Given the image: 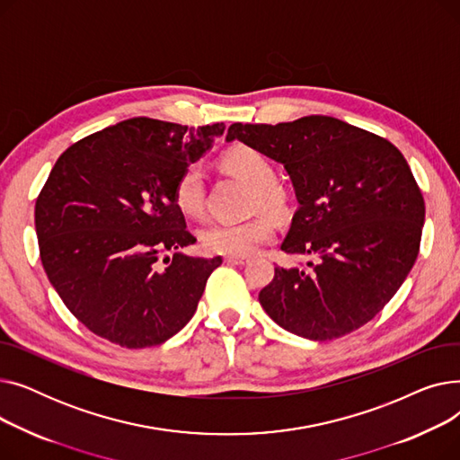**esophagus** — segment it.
Segmentation results:
<instances>
[{
  "label": "esophagus",
  "mask_w": 460,
  "mask_h": 460,
  "mask_svg": "<svg viewBox=\"0 0 460 460\" xmlns=\"http://www.w3.org/2000/svg\"><path fill=\"white\" fill-rule=\"evenodd\" d=\"M224 261L227 264H238V267H244V264L250 262V257H226Z\"/></svg>",
  "instance_id": "34e87169"
}]
</instances>
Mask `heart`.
<instances>
[{
    "label": "heart",
    "instance_id": "1",
    "mask_svg": "<svg viewBox=\"0 0 460 460\" xmlns=\"http://www.w3.org/2000/svg\"><path fill=\"white\" fill-rule=\"evenodd\" d=\"M227 169L255 188V205L279 212L285 207L283 191L276 186L278 175L272 162L252 147H236L224 158ZM173 203L186 216H201L205 208V169L201 162L188 164L173 184ZM276 234L269 216H253L244 222H212L203 227L201 243L227 257H246L259 252Z\"/></svg>",
    "mask_w": 460,
    "mask_h": 460
}]
</instances>
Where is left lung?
Instances as JSON below:
<instances>
[{
  "mask_svg": "<svg viewBox=\"0 0 460 460\" xmlns=\"http://www.w3.org/2000/svg\"><path fill=\"white\" fill-rule=\"evenodd\" d=\"M234 139L287 169L300 207L281 250L311 257L304 269H274L259 293L262 309L311 341L369 323L412 270L421 243L425 201L401 151L328 115L234 123L226 141Z\"/></svg>",
  "mask_w": 460,
  "mask_h": 460,
  "instance_id": "8db88e82",
  "label": "left lung"
}]
</instances>
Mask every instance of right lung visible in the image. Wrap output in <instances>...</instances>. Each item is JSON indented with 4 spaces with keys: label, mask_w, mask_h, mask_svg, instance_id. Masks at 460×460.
Instances as JSON below:
<instances>
[{
    "label": "right lung",
    "mask_w": 460,
    "mask_h": 460,
    "mask_svg": "<svg viewBox=\"0 0 460 460\" xmlns=\"http://www.w3.org/2000/svg\"><path fill=\"white\" fill-rule=\"evenodd\" d=\"M224 130L134 117L58 158L35 205L40 261L93 333L127 349L156 347L193 317L222 257L179 252L196 236L173 203V184Z\"/></svg>",
    "instance_id": "add662e5"
}]
</instances>
